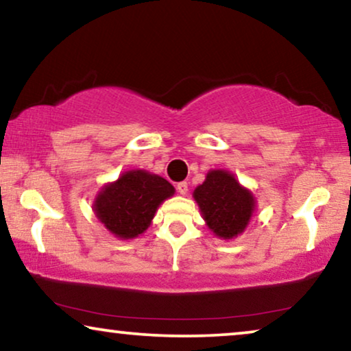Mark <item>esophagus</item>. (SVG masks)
Masks as SVG:
<instances>
[{
	"mask_svg": "<svg viewBox=\"0 0 351 351\" xmlns=\"http://www.w3.org/2000/svg\"><path fill=\"white\" fill-rule=\"evenodd\" d=\"M177 191H179L180 195L189 193V182H179V184H177Z\"/></svg>",
	"mask_w": 351,
	"mask_h": 351,
	"instance_id": "esophagus-1",
	"label": "esophagus"
}]
</instances>
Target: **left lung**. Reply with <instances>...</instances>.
<instances>
[{"mask_svg": "<svg viewBox=\"0 0 351 351\" xmlns=\"http://www.w3.org/2000/svg\"><path fill=\"white\" fill-rule=\"evenodd\" d=\"M193 196L210 232L223 239L243 233L254 210L252 195L225 171H210Z\"/></svg>", "mask_w": 351, "mask_h": 351, "instance_id": "8db88e82", "label": "left lung"}]
</instances>
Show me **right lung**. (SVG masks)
I'll use <instances>...</instances> for the list:
<instances>
[{"label":"right lung","mask_w":351,"mask_h":351,"mask_svg":"<svg viewBox=\"0 0 351 351\" xmlns=\"http://www.w3.org/2000/svg\"><path fill=\"white\" fill-rule=\"evenodd\" d=\"M174 195V186L160 176L128 171L100 191L94 210L100 222L119 238H136L150 225L156 208Z\"/></svg>","instance_id":"right-lung-1"}]
</instances>
